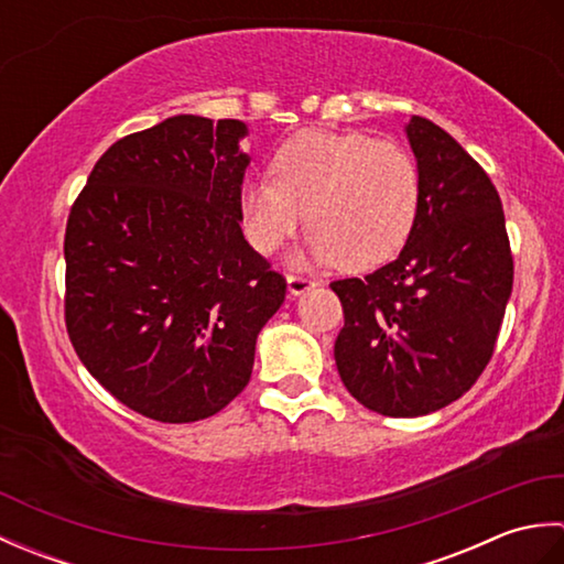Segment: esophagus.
Wrapping results in <instances>:
<instances>
[{
    "label": "esophagus",
    "mask_w": 564,
    "mask_h": 564,
    "mask_svg": "<svg viewBox=\"0 0 564 564\" xmlns=\"http://www.w3.org/2000/svg\"><path fill=\"white\" fill-rule=\"evenodd\" d=\"M315 285H317V281L310 279V275H305V273H291L289 275V291H291V295H303L310 289H315Z\"/></svg>",
    "instance_id": "34e87169"
}]
</instances>
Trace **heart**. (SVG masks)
<instances>
[{
    "mask_svg": "<svg viewBox=\"0 0 564 564\" xmlns=\"http://www.w3.org/2000/svg\"><path fill=\"white\" fill-rule=\"evenodd\" d=\"M271 174L249 178L239 198L249 242L263 254L289 242L307 213L315 259L368 271L398 257L416 225L422 172L398 140L305 130L275 152Z\"/></svg>",
    "mask_w": 564,
    "mask_h": 564,
    "instance_id": "1",
    "label": "heart"
}]
</instances>
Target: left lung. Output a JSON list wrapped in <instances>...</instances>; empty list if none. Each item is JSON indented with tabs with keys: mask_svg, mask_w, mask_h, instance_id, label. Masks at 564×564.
<instances>
[{
	"mask_svg": "<svg viewBox=\"0 0 564 564\" xmlns=\"http://www.w3.org/2000/svg\"><path fill=\"white\" fill-rule=\"evenodd\" d=\"M406 135L422 172L410 239L378 271L329 283L344 310L334 341L341 382L386 416L436 412L475 386L513 285L492 178L429 118L412 116Z\"/></svg>",
	"mask_w": 564,
	"mask_h": 564,
	"instance_id": "8db88e82",
	"label": "left lung"
}]
</instances>
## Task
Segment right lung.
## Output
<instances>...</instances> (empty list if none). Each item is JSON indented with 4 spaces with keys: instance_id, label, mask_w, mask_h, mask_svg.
Returning a JSON list of instances; mask_svg holds the SVG:
<instances>
[{
    "instance_id": "obj_1",
    "label": "right lung",
    "mask_w": 564,
    "mask_h": 564,
    "mask_svg": "<svg viewBox=\"0 0 564 564\" xmlns=\"http://www.w3.org/2000/svg\"><path fill=\"white\" fill-rule=\"evenodd\" d=\"M247 126L174 116L106 150L65 230V325L79 361L154 422L213 416L247 388L285 297L242 235Z\"/></svg>"
}]
</instances>
